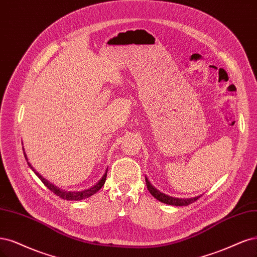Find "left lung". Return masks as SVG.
<instances>
[{"label": "left lung", "instance_id": "obj_1", "mask_svg": "<svg viewBox=\"0 0 257 257\" xmlns=\"http://www.w3.org/2000/svg\"><path fill=\"white\" fill-rule=\"evenodd\" d=\"M146 184L148 190L151 192L152 196L157 199L158 201H161L163 203H166V204L169 205H175V206H187L189 204H191L192 202L197 201L200 197H196V198H190V199H179V198H172L169 196H166V194L162 193L161 191H158L157 189H155L153 186L149 183L148 179L146 178Z\"/></svg>", "mask_w": 257, "mask_h": 257}]
</instances>
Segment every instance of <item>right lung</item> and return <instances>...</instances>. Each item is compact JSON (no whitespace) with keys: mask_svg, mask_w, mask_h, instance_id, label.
Masks as SVG:
<instances>
[{"mask_svg":"<svg viewBox=\"0 0 257 257\" xmlns=\"http://www.w3.org/2000/svg\"><path fill=\"white\" fill-rule=\"evenodd\" d=\"M24 151V150H23ZM24 157H25V159L26 161H28V157H26V155H25V152H24ZM29 164V166L31 167V169L36 173V175L38 176V178L41 180V182L47 186V187L52 191V192H54L56 196H58L60 199H63V200H69V201H72V200H75V201H78V200H83V199H86V198H89V197H91V196H93V194L95 193V192H98L101 188H102V186L104 185V183H105V181H106V176H107V170H106V172H105V174L102 176V179L99 181V183L98 184H95L93 187H91V188H89V189H86V190H82V191H63V190H60V189H58L56 186H54L53 184H51L50 182H48L46 179H43L42 176L38 173V172H36V170L34 169V168L31 166V164L30 163H28Z\"/></svg>","mask_w":257,"mask_h":257,"instance_id":"right-lung-1","label":"right lung"}]
</instances>
